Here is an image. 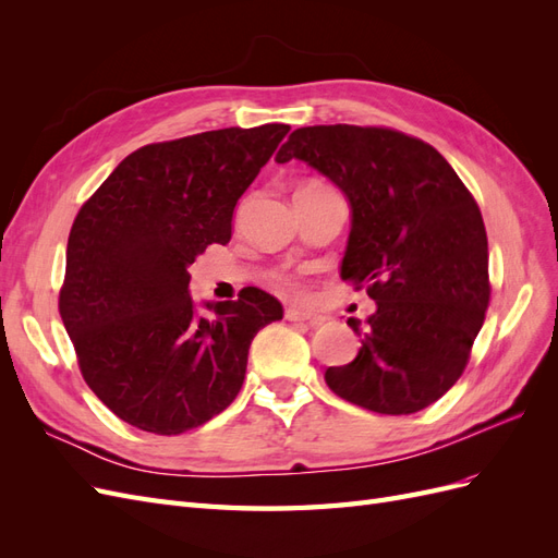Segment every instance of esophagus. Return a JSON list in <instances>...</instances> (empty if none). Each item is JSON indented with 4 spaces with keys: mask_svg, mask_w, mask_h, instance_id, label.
Segmentation results:
<instances>
[{
    "mask_svg": "<svg viewBox=\"0 0 558 558\" xmlns=\"http://www.w3.org/2000/svg\"><path fill=\"white\" fill-rule=\"evenodd\" d=\"M286 318H289V320H302V324H310V326H320L326 320L320 314H314V312H307V310H298V307L286 310Z\"/></svg>",
    "mask_w": 558,
    "mask_h": 558,
    "instance_id": "obj_1",
    "label": "esophagus"
}]
</instances>
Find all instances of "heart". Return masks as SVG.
I'll return each instance as SVG.
<instances>
[{"instance_id":"1","label":"heart","mask_w":558,"mask_h":558,"mask_svg":"<svg viewBox=\"0 0 558 558\" xmlns=\"http://www.w3.org/2000/svg\"><path fill=\"white\" fill-rule=\"evenodd\" d=\"M277 283L283 286V289H295V281L286 275H277Z\"/></svg>"}]
</instances>
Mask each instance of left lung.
I'll return each mask as SVG.
<instances>
[{"instance_id":"left-lung-1","label":"left lung","mask_w":558,"mask_h":558,"mask_svg":"<svg viewBox=\"0 0 558 558\" xmlns=\"http://www.w3.org/2000/svg\"><path fill=\"white\" fill-rule=\"evenodd\" d=\"M328 177L351 207L340 277L377 312L349 318L359 356L328 367L335 396L377 414H414L459 381L488 307V242L475 197L437 150L388 128L312 125L275 158Z\"/></svg>"}]
</instances>
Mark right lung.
I'll use <instances>...</instances> for the list:
<instances>
[{
  "mask_svg": "<svg viewBox=\"0 0 558 558\" xmlns=\"http://www.w3.org/2000/svg\"><path fill=\"white\" fill-rule=\"evenodd\" d=\"M291 128H226L130 154L81 207L60 316L93 393L125 424L179 435L238 398L253 337L283 316L260 289L205 302L189 267L228 244L238 199Z\"/></svg>",
  "mask_w": 558,
  "mask_h": 558,
  "instance_id": "obj_1",
  "label": "right lung"
}]
</instances>
